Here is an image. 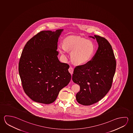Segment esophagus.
<instances>
[{"mask_svg":"<svg viewBox=\"0 0 133 133\" xmlns=\"http://www.w3.org/2000/svg\"><path fill=\"white\" fill-rule=\"evenodd\" d=\"M69 71L70 72V73L72 75L73 74V71H74L73 68L72 67H70L69 68Z\"/></svg>","mask_w":133,"mask_h":133,"instance_id":"34e87169","label":"esophagus"}]
</instances>
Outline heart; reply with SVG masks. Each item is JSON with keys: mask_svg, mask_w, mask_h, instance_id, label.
<instances>
[{"mask_svg": "<svg viewBox=\"0 0 133 133\" xmlns=\"http://www.w3.org/2000/svg\"><path fill=\"white\" fill-rule=\"evenodd\" d=\"M63 55L67 50L71 52V58L74 63L83 64L91 60L94 54L95 47L90 41L83 38L69 36L64 40L63 44L59 46Z\"/></svg>", "mask_w": 133, "mask_h": 133, "instance_id": "1", "label": "heart"}]
</instances>
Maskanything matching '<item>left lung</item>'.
<instances>
[{"mask_svg":"<svg viewBox=\"0 0 133 133\" xmlns=\"http://www.w3.org/2000/svg\"><path fill=\"white\" fill-rule=\"evenodd\" d=\"M94 36L98 44L95 54L85 64L77 66L72 76V80L80 87L76 99L84 105L98 102L107 94L112 87L116 67L114 53L109 42L100 36Z\"/></svg>","mask_w":133,"mask_h":133,"instance_id":"obj_1","label":"left lung"}]
</instances>
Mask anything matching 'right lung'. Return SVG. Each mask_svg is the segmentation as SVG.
<instances>
[{
  "instance_id": "obj_1",
  "label": "right lung",
  "mask_w": 133,
  "mask_h": 133,
  "mask_svg": "<svg viewBox=\"0 0 133 133\" xmlns=\"http://www.w3.org/2000/svg\"><path fill=\"white\" fill-rule=\"evenodd\" d=\"M63 29L42 31L26 42L19 63L24 91L36 102H54L61 89L70 83V66L61 63L57 42Z\"/></svg>"
}]
</instances>
